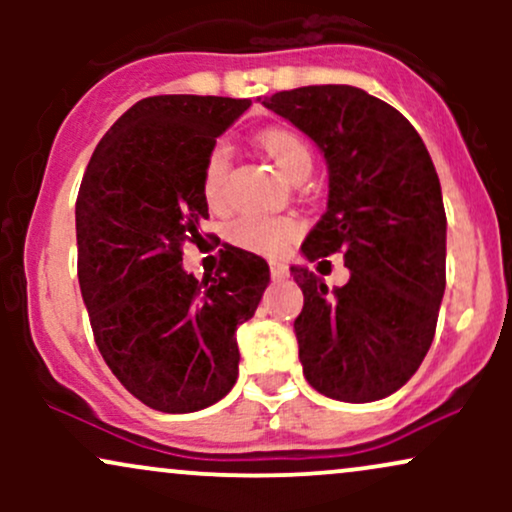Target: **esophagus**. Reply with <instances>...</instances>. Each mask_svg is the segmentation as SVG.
<instances>
[{
	"label": "esophagus",
	"mask_w": 512,
	"mask_h": 512,
	"mask_svg": "<svg viewBox=\"0 0 512 512\" xmlns=\"http://www.w3.org/2000/svg\"><path fill=\"white\" fill-rule=\"evenodd\" d=\"M269 272H272V279H284L286 274H289V269H286V264H281V262H272L269 264Z\"/></svg>",
	"instance_id": "1"
}]
</instances>
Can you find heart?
Here are the masks:
<instances>
[{
    "instance_id": "b5f03b06",
    "label": "heart",
    "mask_w": 512,
    "mask_h": 512,
    "mask_svg": "<svg viewBox=\"0 0 512 512\" xmlns=\"http://www.w3.org/2000/svg\"><path fill=\"white\" fill-rule=\"evenodd\" d=\"M260 146L276 170L293 180L298 175H308L313 166V149L305 142L303 134L286 127L264 129ZM228 170H231V149L219 142L209 149L202 166V195L211 209H219L226 202ZM298 223L291 216L267 214H240L228 226V238L238 248L260 252V255H279L286 245L296 238Z\"/></svg>"
}]
</instances>
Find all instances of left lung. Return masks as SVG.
Here are the masks:
<instances>
[{
    "label": "left lung",
    "instance_id": "obj_1",
    "mask_svg": "<svg viewBox=\"0 0 512 512\" xmlns=\"http://www.w3.org/2000/svg\"><path fill=\"white\" fill-rule=\"evenodd\" d=\"M264 105L308 134L330 168L327 211L303 255L339 252L351 274L330 291L291 267L303 291L293 332L305 380L339 402L383 399L416 373L436 334L445 291L436 168L407 117L363 88L303 86Z\"/></svg>",
    "mask_w": 512,
    "mask_h": 512
}]
</instances>
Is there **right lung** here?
I'll list each match as a JSON object with an SVG mask.
<instances>
[{
  "label": "right lung",
  "mask_w": 512,
  "mask_h": 512,
  "mask_svg": "<svg viewBox=\"0 0 512 512\" xmlns=\"http://www.w3.org/2000/svg\"><path fill=\"white\" fill-rule=\"evenodd\" d=\"M248 98L151 96L101 139L76 197V272L93 339L139 402L187 414L238 378L236 330L269 284L262 257L228 245L214 276L182 269L209 219L202 166Z\"/></svg>",
  "instance_id": "obj_1"
}]
</instances>
